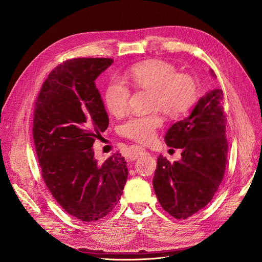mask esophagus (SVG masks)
Masks as SVG:
<instances>
[{"instance_id": "34e87169", "label": "esophagus", "mask_w": 262, "mask_h": 262, "mask_svg": "<svg viewBox=\"0 0 262 262\" xmlns=\"http://www.w3.org/2000/svg\"><path fill=\"white\" fill-rule=\"evenodd\" d=\"M145 153H146V152H145L144 148L137 147V148H134V149L132 150L131 158H132V160H137L138 157H140V156H142V155H144Z\"/></svg>"}]
</instances>
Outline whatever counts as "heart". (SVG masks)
Instances as JSON below:
<instances>
[{
	"instance_id": "b5f03b06",
	"label": "heart",
	"mask_w": 262,
	"mask_h": 262,
	"mask_svg": "<svg viewBox=\"0 0 262 262\" xmlns=\"http://www.w3.org/2000/svg\"><path fill=\"white\" fill-rule=\"evenodd\" d=\"M125 78L134 87L152 91V108L162 109L170 117L185 115L198 96L195 81L188 74L177 73L175 67L162 60H148L132 66ZM130 90L123 82L114 78L104 93L105 105L114 116L123 115L129 105ZM163 124L160 113L129 118L121 126L122 136L140 143H147Z\"/></svg>"
}]
</instances>
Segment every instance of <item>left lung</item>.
<instances>
[{"instance_id":"8db88e82","label":"left lung","mask_w":262,"mask_h":262,"mask_svg":"<svg viewBox=\"0 0 262 262\" xmlns=\"http://www.w3.org/2000/svg\"><path fill=\"white\" fill-rule=\"evenodd\" d=\"M210 73L215 77L212 70ZM222 100V90L209 91L191 114L166 132V144L181 148V160L171 164L160 155L153 187L163 209L178 220L203 209L223 180L228 145Z\"/></svg>"}]
</instances>
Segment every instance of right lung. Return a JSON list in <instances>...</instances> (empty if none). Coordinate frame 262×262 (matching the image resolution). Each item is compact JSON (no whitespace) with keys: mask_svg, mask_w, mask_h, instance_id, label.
Wrapping results in <instances>:
<instances>
[{"mask_svg":"<svg viewBox=\"0 0 262 262\" xmlns=\"http://www.w3.org/2000/svg\"><path fill=\"white\" fill-rule=\"evenodd\" d=\"M113 59L77 58L45 81L34 112L33 137L46 186L70 215L100 220L120 200L128 167L116 153L99 164L93 144L109 124L96 78Z\"/></svg>","mask_w":262,"mask_h":262,"instance_id":"add662e5","label":"right lung"}]
</instances>
